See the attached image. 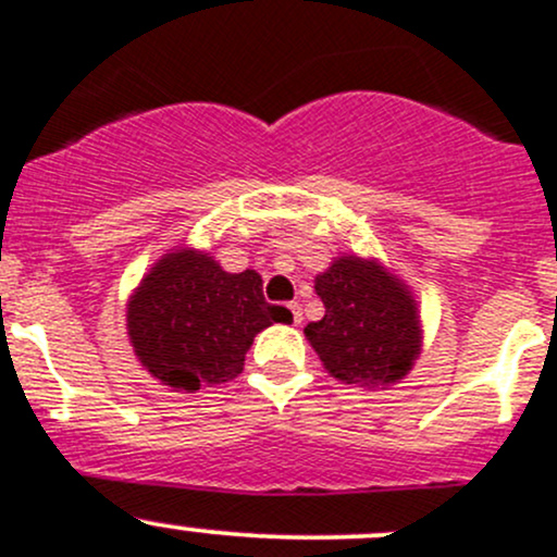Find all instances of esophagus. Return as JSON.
I'll use <instances>...</instances> for the list:
<instances>
[{"label":"esophagus","instance_id":"34e87169","mask_svg":"<svg viewBox=\"0 0 557 557\" xmlns=\"http://www.w3.org/2000/svg\"><path fill=\"white\" fill-rule=\"evenodd\" d=\"M288 309H290V314H294V323H296V325L301 323V304H298V301H290V304H288Z\"/></svg>","mask_w":557,"mask_h":557}]
</instances>
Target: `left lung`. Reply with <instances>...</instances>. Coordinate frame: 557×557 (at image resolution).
<instances>
[{
  "label": "left lung",
  "instance_id": "1",
  "mask_svg": "<svg viewBox=\"0 0 557 557\" xmlns=\"http://www.w3.org/2000/svg\"><path fill=\"white\" fill-rule=\"evenodd\" d=\"M325 314L304 327L314 352L347 384H389L411 371L419 355L417 304L379 267L344 256L314 283Z\"/></svg>",
  "mask_w": 557,
  "mask_h": 557
}]
</instances>
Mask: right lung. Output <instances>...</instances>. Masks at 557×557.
Masks as SVG:
<instances>
[{
	"label": "right lung",
	"mask_w": 557,
	"mask_h": 557,
	"mask_svg": "<svg viewBox=\"0 0 557 557\" xmlns=\"http://www.w3.org/2000/svg\"><path fill=\"white\" fill-rule=\"evenodd\" d=\"M290 312L263 298L261 277L230 274L208 253L178 250L154 263L127 304L138 360L175 389L232 382L253 336Z\"/></svg>",
	"instance_id": "1"
}]
</instances>
